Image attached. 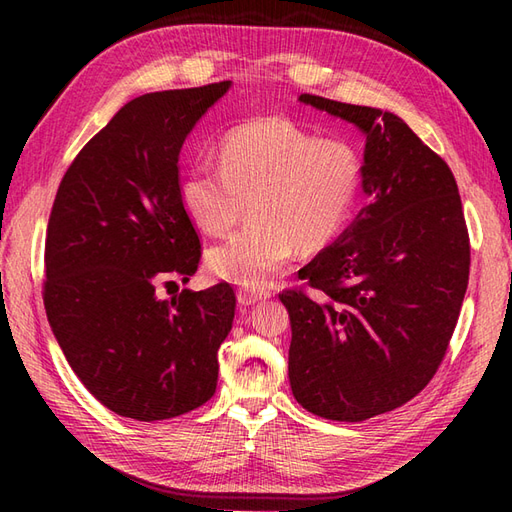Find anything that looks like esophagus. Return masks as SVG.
Here are the masks:
<instances>
[{"mask_svg": "<svg viewBox=\"0 0 512 512\" xmlns=\"http://www.w3.org/2000/svg\"><path fill=\"white\" fill-rule=\"evenodd\" d=\"M269 292L267 290H260V288H239L237 290V301L241 305H254L262 299H267Z\"/></svg>", "mask_w": 512, "mask_h": 512, "instance_id": "esophagus-1", "label": "esophagus"}]
</instances>
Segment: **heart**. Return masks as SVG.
<instances>
[{"instance_id": "obj_1", "label": "heart", "mask_w": 512, "mask_h": 512, "mask_svg": "<svg viewBox=\"0 0 512 512\" xmlns=\"http://www.w3.org/2000/svg\"><path fill=\"white\" fill-rule=\"evenodd\" d=\"M363 156L346 138H318L284 117L232 126L218 145V168L181 175L179 203L209 237H224L250 211L252 222L207 252L220 280L258 288L294 250L318 252L337 239L359 203Z\"/></svg>"}]
</instances>
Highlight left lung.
<instances>
[{
  "label": "left lung",
  "instance_id": "8db88e82",
  "mask_svg": "<svg viewBox=\"0 0 512 512\" xmlns=\"http://www.w3.org/2000/svg\"><path fill=\"white\" fill-rule=\"evenodd\" d=\"M365 136L369 203L284 290L294 399L359 423L421 393L451 342L470 275V239L448 164L380 108L301 94Z\"/></svg>",
  "mask_w": 512,
  "mask_h": 512
}]
</instances>
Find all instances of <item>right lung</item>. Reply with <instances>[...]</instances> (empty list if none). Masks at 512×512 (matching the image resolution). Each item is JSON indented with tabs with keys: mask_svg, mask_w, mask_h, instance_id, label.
I'll return each instance as SVG.
<instances>
[{
	"mask_svg": "<svg viewBox=\"0 0 512 512\" xmlns=\"http://www.w3.org/2000/svg\"><path fill=\"white\" fill-rule=\"evenodd\" d=\"M230 81L168 89L123 104L66 170L44 247V307L72 371L102 406L164 421L203 406L218 386L232 329L228 284L170 301L190 282L200 239L179 203V151Z\"/></svg>",
	"mask_w": 512,
	"mask_h": 512,
	"instance_id": "right-lung-1",
	"label": "right lung"
}]
</instances>
